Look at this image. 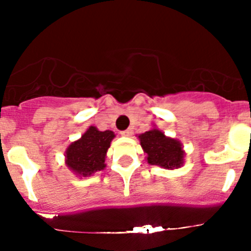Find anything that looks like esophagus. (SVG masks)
<instances>
[{"label":"esophagus","mask_w":251,"mask_h":251,"mask_svg":"<svg viewBox=\"0 0 251 251\" xmlns=\"http://www.w3.org/2000/svg\"><path fill=\"white\" fill-rule=\"evenodd\" d=\"M121 136H126V137H128V136H131L133 133V130L132 128H127V130H124L121 131Z\"/></svg>","instance_id":"34e87169"}]
</instances>
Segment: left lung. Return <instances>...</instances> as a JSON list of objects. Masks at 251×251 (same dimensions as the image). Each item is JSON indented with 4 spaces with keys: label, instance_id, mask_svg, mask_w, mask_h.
Wrapping results in <instances>:
<instances>
[{
    "label": "left lung",
    "instance_id": "left-lung-1",
    "mask_svg": "<svg viewBox=\"0 0 251 251\" xmlns=\"http://www.w3.org/2000/svg\"><path fill=\"white\" fill-rule=\"evenodd\" d=\"M141 146L147 153V160L151 165L166 169L179 168L183 163V151L181 143L169 138L160 130L153 128L138 136Z\"/></svg>",
    "mask_w": 251,
    "mask_h": 251
}]
</instances>
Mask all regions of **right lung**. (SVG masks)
Wrapping results in <instances>:
<instances>
[{
	"instance_id": "1",
	"label": "right lung",
	"mask_w": 251,
	"mask_h": 251,
	"mask_svg": "<svg viewBox=\"0 0 251 251\" xmlns=\"http://www.w3.org/2000/svg\"><path fill=\"white\" fill-rule=\"evenodd\" d=\"M111 131H98L91 126L78 141L73 142L67 149V165L70 170L90 176L105 168V154L114 138Z\"/></svg>"
}]
</instances>
